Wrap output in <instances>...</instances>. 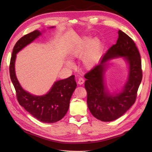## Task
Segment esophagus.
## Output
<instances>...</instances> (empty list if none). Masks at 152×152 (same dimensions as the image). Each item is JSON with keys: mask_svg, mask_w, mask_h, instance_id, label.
I'll return each instance as SVG.
<instances>
[{"mask_svg": "<svg viewBox=\"0 0 152 152\" xmlns=\"http://www.w3.org/2000/svg\"><path fill=\"white\" fill-rule=\"evenodd\" d=\"M84 83V79L82 77H79L78 79V81H77V84H79V85H82L83 83Z\"/></svg>", "mask_w": 152, "mask_h": 152, "instance_id": "34e87169", "label": "esophagus"}]
</instances>
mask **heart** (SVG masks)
Returning a JSON list of instances; mask_svg holds the SVG:
<instances>
[{
  "label": "heart",
  "instance_id": "b5f03b06",
  "mask_svg": "<svg viewBox=\"0 0 152 152\" xmlns=\"http://www.w3.org/2000/svg\"><path fill=\"white\" fill-rule=\"evenodd\" d=\"M102 42L97 37L91 39L84 37L72 48L70 56L72 58L82 57L83 64L86 68H91L100 58L102 52ZM67 65L71 66V63L67 61Z\"/></svg>",
  "mask_w": 152,
  "mask_h": 152
}]
</instances>
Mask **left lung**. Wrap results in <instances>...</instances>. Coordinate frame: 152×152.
I'll list each match as a JSON object with an SVG mask.
<instances>
[{"label": "left lung", "mask_w": 152, "mask_h": 152, "mask_svg": "<svg viewBox=\"0 0 152 152\" xmlns=\"http://www.w3.org/2000/svg\"><path fill=\"white\" fill-rule=\"evenodd\" d=\"M118 35L116 44L108 50L99 64L84 76L87 106L95 118L105 122L115 120L131 107L142 79L140 55L135 44L122 31H118ZM118 57H123L129 63V77L121 91L111 94L106 89L104 76L107 61Z\"/></svg>", "instance_id": "left-lung-1"}]
</instances>
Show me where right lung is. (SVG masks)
Wrapping results in <instances>:
<instances>
[{
    "label": "right lung",
    "mask_w": 152,
    "mask_h": 152,
    "mask_svg": "<svg viewBox=\"0 0 152 152\" xmlns=\"http://www.w3.org/2000/svg\"><path fill=\"white\" fill-rule=\"evenodd\" d=\"M41 34L39 31L35 30L23 36L15 44L10 59V76L20 105L39 121L53 123L61 119L68 110L71 97L77 86L75 75L55 82L46 94L37 96L22 88L15 74L17 53Z\"/></svg>",
    "instance_id": "1"
}]
</instances>
